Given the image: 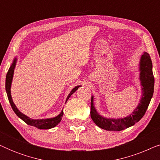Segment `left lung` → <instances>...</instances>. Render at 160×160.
Segmentation results:
<instances>
[{
    "label": "left lung",
    "instance_id": "left-lung-1",
    "mask_svg": "<svg viewBox=\"0 0 160 160\" xmlns=\"http://www.w3.org/2000/svg\"><path fill=\"white\" fill-rule=\"evenodd\" d=\"M140 79L143 87V95L141 102L132 113L122 119H107L99 115L93 104V97L91 99V118L96 125L106 130L120 131L134 125L145 114L154 93V77L152 72V62L149 54L146 52L142 55L140 62Z\"/></svg>",
    "mask_w": 160,
    "mask_h": 160
}]
</instances>
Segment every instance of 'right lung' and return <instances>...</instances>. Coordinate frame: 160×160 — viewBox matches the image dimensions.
I'll list each match as a JSON object with an SVG mask.
<instances>
[{
    "label": "right lung",
    "mask_w": 160,
    "mask_h": 160,
    "mask_svg": "<svg viewBox=\"0 0 160 160\" xmlns=\"http://www.w3.org/2000/svg\"><path fill=\"white\" fill-rule=\"evenodd\" d=\"M16 61H17V59L15 58L14 62L12 63V65H11L9 69H8L7 74H6V93H7L8 100H9V102L11 104V106H12V108L13 109V111H14V113H16L17 117L20 118L22 120H23V121L25 122L26 124H28V125L33 126L35 128H37L38 129H44V130H47V129L54 128V127L57 126L59 123H60L61 119H62V116H63L62 111H61L60 114L57 116L56 117L51 118V119H31L30 118L28 117L27 116L23 114L22 113H21L20 111L17 108L16 106L14 105V102H13L12 100V95H11V84H12L13 74H14V70L15 68V65H16ZM79 87L80 86H76V87H74V88L72 89L68 96L66 102L68 101V100L69 99V98L72 95V94L75 92Z\"/></svg>",
    "instance_id": "add662e5"
}]
</instances>
